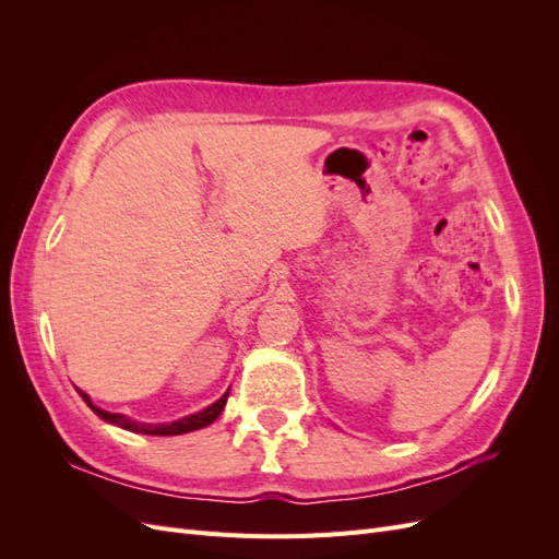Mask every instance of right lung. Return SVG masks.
<instances>
[{
	"label": "right lung",
	"instance_id": "add662e5",
	"mask_svg": "<svg viewBox=\"0 0 559 559\" xmlns=\"http://www.w3.org/2000/svg\"><path fill=\"white\" fill-rule=\"evenodd\" d=\"M228 392H230V389H228ZM228 392H226L222 399H218V401H214L212 405H207L205 411H200V413H195V415L181 417V419H177V421H165V425H144V421H134V419H130V417H126V415H121V413H107V411H103V408H97V405L91 401V396H88L86 392H81V389H79L81 399L86 401L88 408H91L99 419H105V421H109V425H116V427H121V429H126V431L148 433V436H179V433H189V431H195V429H202V427L212 425V421H214L218 415H222L224 405H226V401H228Z\"/></svg>",
	"mask_w": 559,
	"mask_h": 559
}]
</instances>
